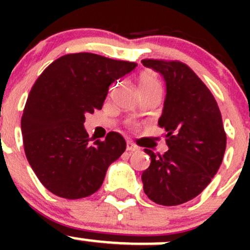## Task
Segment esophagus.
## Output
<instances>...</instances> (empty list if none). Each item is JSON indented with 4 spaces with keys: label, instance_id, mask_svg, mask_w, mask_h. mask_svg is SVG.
<instances>
[{
    "label": "esophagus",
    "instance_id": "obj_1",
    "mask_svg": "<svg viewBox=\"0 0 250 250\" xmlns=\"http://www.w3.org/2000/svg\"><path fill=\"white\" fill-rule=\"evenodd\" d=\"M139 150V147H138L137 145H135L133 141H128L127 143V151H129V152H135V151Z\"/></svg>",
    "mask_w": 250,
    "mask_h": 250
}]
</instances>
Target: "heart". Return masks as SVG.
<instances>
[{
    "mask_svg": "<svg viewBox=\"0 0 250 250\" xmlns=\"http://www.w3.org/2000/svg\"><path fill=\"white\" fill-rule=\"evenodd\" d=\"M153 88H158V83L152 78H143L140 82V92H148V90L153 89Z\"/></svg>",
    "mask_w": 250,
    "mask_h": 250,
    "instance_id": "1",
    "label": "heart"
}]
</instances>
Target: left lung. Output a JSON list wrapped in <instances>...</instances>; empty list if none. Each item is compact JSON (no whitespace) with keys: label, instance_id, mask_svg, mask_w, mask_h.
<instances>
[{"label":"left lung","instance_id":"left-lung-1","mask_svg":"<svg viewBox=\"0 0 250 250\" xmlns=\"http://www.w3.org/2000/svg\"><path fill=\"white\" fill-rule=\"evenodd\" d=\"M143 64L166 81L158 125L169 148L162 156L145 148L151 163L141 175L144 192L157 204L178 206L200 195L218 172L226 148L223 118L210 90L188 65L157 59Z\"/></svg>","mask_w":250,"mask_h":250}]
</instances>
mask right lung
<instances>
[{
  "label": "right lung",
  "instance_id": "obj_1",
  "mask_svg": "<svg viewBox=\"0 0 250 250\" xmlns=\"http://www.w3.org/2000/svg\"><path fill=\"white\" fill-rule=\"evenodd\" d=\"M135 66L74 53L54 60L37 78L22 112L21 133L27 161L48 191L77 200L99 190L109 166L127 145L116 132L90 143L84 115L102 109L111 83Z\"/></svg>",
  "mask_w": 250,
  "mask_h": 250
}]
</instances>
